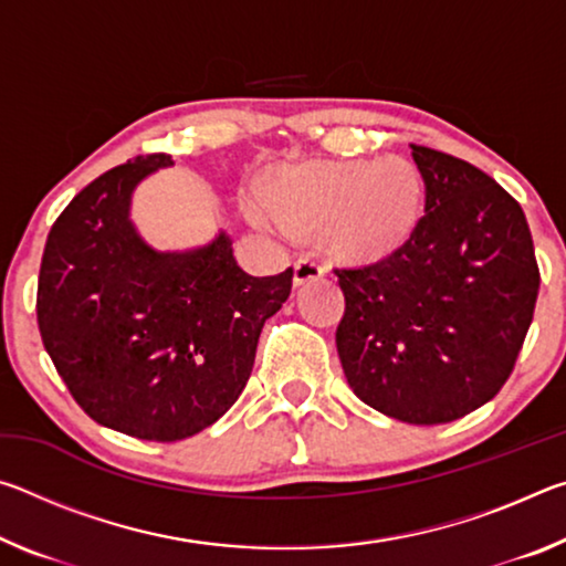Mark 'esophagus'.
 Masks as SVG:
<instances>
[{
    "mask_svg": "<svg viewBox=\"0 0 566 566\" xmlns=\"http://www.w3.org/2000/svg\"><path fill=\"white\" fill-rule=\"evenodd\" d=\"M324 274H327V266L310 260V256H304V260L294 262V284L296 286H302L306 282H314V280H322Z\"/></svg>",
    "mask_w": 566,
    "mask_h": 566,
    "instance_id": "1",
    "label": "esophagus"
}]
</instances>
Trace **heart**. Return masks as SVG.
<instances>
[{
  "label": "heart",
  "mask_w": 566,
  "mask_h": 566,
  "mask_svg": "<svg viewBox=\"0 0 566 566\" xmlns=\"http://www.w3.org/2000/svg\"><path fill=\"white\" fill-rule=\"evenodd\" d=\"M262 199L256 222L317 232L342 260L377 262L415 234L424 185L405 159L304 161L266 181Z\"/></svg>",
  "instance_id": "heart-1"
}]
</instances>
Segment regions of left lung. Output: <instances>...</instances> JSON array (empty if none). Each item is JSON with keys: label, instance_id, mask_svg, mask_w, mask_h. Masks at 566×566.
Wrapping results in <instances>:
<instances>
[{"label": "left lung", "instance_id": "obj_1", "mask_svg": "<svg viewBox=\"0 0 566 566\" xmlns=\"http://www.w3.org/2000/svg\"><path fill=\"white\" fill-rule=\"evenodd\" d=\"M409 147L424 217L387 260L334 270L347 302L337 352L364 405L407 424H447L510 379L539 266L510 191L464 159Z\"/></svg>", "mask_w": 566, "mask_h": 566}]
</instances>
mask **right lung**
Listing matches in <instances>:
<instances>
[{
    "label": "right lung",
    "instance_id": "add662e5",
    "mask_svg": "<svg viewBox=\"0 0 566 566\" xmlns=\"http://www.w3.org/2000/svg\"><path fill=\"white\" fill-rule=\"evenodd\" d=\"M171 165L134 157L84 187L52 224L36 286L44 349L76 405L147 442L202 432L234 405L294 274L249 276L224 232L191 252L145 244L132 191Z\"/></svg>",
    "mask_w": 566,
    "mask_h": 566
}]
</instances>
